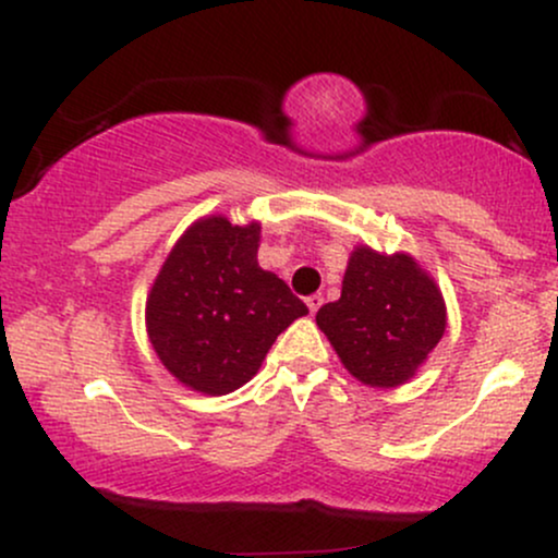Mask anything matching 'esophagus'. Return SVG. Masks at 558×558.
Wrapping results in <instances>:
<instances>
[{"label":"esophagus","instance_id":"esophagus-1","mask_svg":"<svg viewBox=\"0 0 558 558\" xmlns=\"http://www.w3.org/2000/svg\"><path fill=\"white\" fill-rule=\"evenodd\" d=\"M306 306H310V312L315 315L319 306H323V296H319V293H312V296H306Z\"/></svg>","mask_w":558,"mask_h":558}]
</instances>
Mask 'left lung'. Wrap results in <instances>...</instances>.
Returning <instances> with one entry per match:
<instances>
[{
  "label": "left lung",
  "mask_w": 558,
  "mask_h": 558,
  "mask_svg": "<svg viewBox=\"0 0 558 558\" xmlns=\"http://www.w3.org/2000/svg\"><path fill=\"white\" fill-rule=\"evenodd\" d=\"M317 325L356 380L396 388L414 377L444 338L446 301L409 254L356 246L341 299L319 306Z\"/></svg>",
  "instance_id": "obj_1"
}]
</instances>
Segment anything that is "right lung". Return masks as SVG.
I'll return each mask as SVG.
<instances>
[{
    "mask_svg": "<svg viewBox=\"0 0 558 558\" xmlns=\"http://www.w3.org/2000/svg\"><path fill=\"white\" fill-rule=\"evenodd\" d=\"M259 222L202 217L178 239L149 299L146 332L185 388L226 396L252 380L306 304L257 262Z\"/></svg>",
    "mask_w": 558,
    "mask_h": 558,
    "instance_id": "1",
    "label": "right lung"
}]
</instances>
